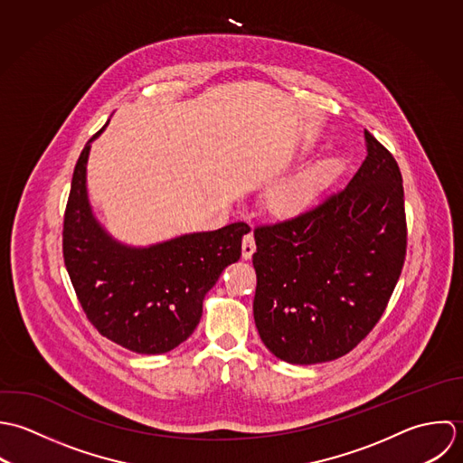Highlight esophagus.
<instances>
[{"label": "esophagus", "mask_w": 463, "mask_h": 463, "mask_svg": "<svg viewBox=\"0 0 463 463\" xmlns=\"http://www.w3.org/2000/svg\"><path fill=\"white\" fill-rule=\"evenodd\" d=\"M256 250V241H254V236L252 234H245L243 236V243H241V258L243 260H250L252 254Z\"/></svg>", "instance_id": "esophagus-1"}]
</instances>
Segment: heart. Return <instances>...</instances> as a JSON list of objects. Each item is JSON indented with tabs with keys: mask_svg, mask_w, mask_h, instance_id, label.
<instances>
[{
	"mask_svg": "<svg viewBox=\"0 0 463 463\" xmlns=\"http://www.w3.org/2000/svg\"><path fill=\"white\" fill-rule=\"evenodd\" d=\"M313 139L302 143V150H311ZM336 170L335 159H320L300 168L297 174L279 181L265 194V207L274 218H291L306 211L324 187L331 181Z\"/></svg>",
	"mask_w": 463,
	"mask_h": 463,
	"instance_id": "heart-1",
	"label": "heart"
}]
</instances>
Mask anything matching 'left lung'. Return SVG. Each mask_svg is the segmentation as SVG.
<instances>
[{
    "mask_svg": "<svg viewBox=\"0 0 463 463\" xmlns=\"http://www.w3.org/2000/svg\"><path fill=\"white\" fill-rule=\"evenodd\" d=\"M367 157L342 191L254 229V320L267 349L293 365L353 351L381 318L406 256L402 177L365 130Z\"/></svg>",
    "mask_w": 463,
    "mask_h": 463,
    "instance_id": "obj_1",
    "label": "left lung"
}]
</instances>
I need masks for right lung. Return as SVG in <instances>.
<instances>
[{
  "mask_svg": "<svg viewBox=\"0 0 463 463\" xmlns=\"http://www.w3.org/2000/svg\"><path fill=\"white\" fill-rule=\"evenodd\" d=\"M103 128L88 141L73 172L64 263L88 318L105 338L137 354H163L193 335L205 293L240 260L250 227L238 222L148 247L118 241L94 216L88 196L91 143Z\"/></svg>",
  "mask_w": 463,
  "mask_h": 463,
  "instance_id": "1",
  "label": "right lung"
}]
</instances>
